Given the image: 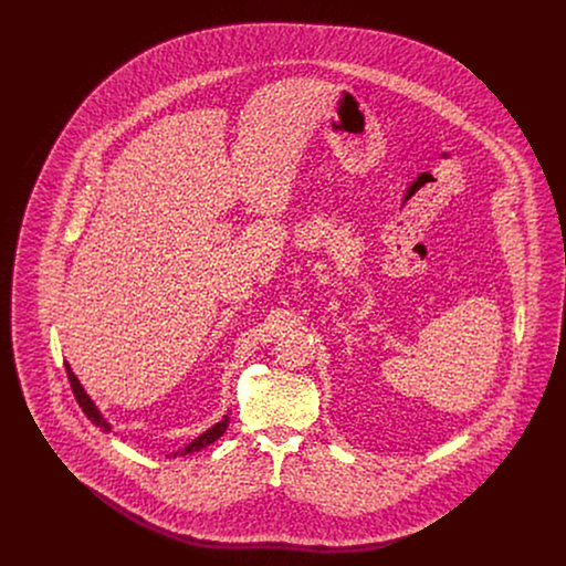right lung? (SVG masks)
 I'll return each instance as SVG.
<instances>
[{
	"mask_svg": "<svg viewBox=\"0 0 566 566\" xmlns=\"http://www.w3.org/2000/svg\"><path fill=\"white\" fill-rule=\"evenodd\" d=\"M65 371H67V377H70V384H72V390H74V397H76V401L82 407V411L86 413V418L95 424V427H99L102 431L109 432L112 431V427H109L108 420L102 416V411L97 409V405L91 401V397L84 392V388H82L81 381H78V377L74 376V371H72V367H70V363H65ZM227 427H229V416H224L220 422H216L212 429H208L206 432H201L197 439H192L189 446L185 448V450H180V452H174L171 457H185V454H192V452H199V450H203L206 446H210V443H214L218 437H222V432L227 431Z\"/></svg>",
	"mask_w": 566,
	"mask_h": 566,
	"instance_id": "add662e5",
	"label": "right lung"
}]
</instances>
